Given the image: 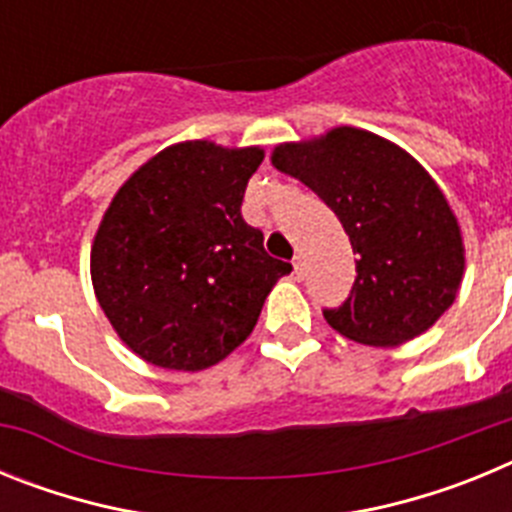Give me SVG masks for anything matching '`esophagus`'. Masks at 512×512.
<instances>
[{
  "mask_svg": "<svg viewBox=\"0 0 512 512\" xmlns=\"http://www.w3.org/2000/svg\"><path fill=\"white\" fill-rule=\"evenodd\" d=\"M292 266H295V277L305 279V256L302 253H297L295 259H292Z\"/></svg>",
  "mask_w": 512,
  "mask_h": 512,
  "instance_id": "esophagus-1",
  "label": "esophagus"
}]
</instances>
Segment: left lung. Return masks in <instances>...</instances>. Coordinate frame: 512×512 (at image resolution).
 <instances>
[{
    "mask_svg": "<svg viewBox=\"0 0 512 512\" xmlns=\"http://www.w3.org/2000/svg\"><path fill=\"white\" fill-rule=\"evenodd\" d=\"M271 164L336 212L359 253L351 295L323 310L330 328L364 346H400L449 310L464 274L461 230L410 153L366 130L333 128L282 143Z\"/></svg>",
    "mask_w": 512,
    "mask_h": 512,
    "instance_id": "8db88e82",
    "label": "left lung"
}]
</instances>
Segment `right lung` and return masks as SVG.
<instances>
[{
	"label": "right lung",
	"mask_w": 512,
	"mask_h": 512,
	"mask_svg": "<svg viewBox=\"0 0 512 512\" xmlns=\"http://www.w3.org/2000/svg\"><path fill=\"white\" fill-rule=\"evenodd\" d=\"M261 161V148L176 143L140 166L104 212L92 246L94 295L148 364L200 372L223 361L292 271L241 215Z\"/></svg>",
	"instance_id": "add662e5"
}]
</instances>
